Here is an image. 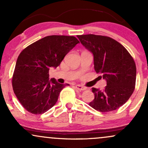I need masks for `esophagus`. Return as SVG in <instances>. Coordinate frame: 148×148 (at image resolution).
<instances>
[{"mask_svg":"<svg viewBox=\"0 0 148 148\" xmlns=\"http://www.w3.org/2000/svg\"><path fill=\"white\" fill-rule=\"evenodd\" d=\"M74 87H75L76 89L79 90H85L86 89V88L84 87V86H81V85H76V86H74Z\"/></svg>","mask_w":148,"mask_h":148,"instance_id":"34e87169","label":"esophagus"}]
</instances>
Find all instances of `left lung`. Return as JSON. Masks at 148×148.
Here are the masks:
<instances>
[{"mask_svg":"<svg viewBox=\"0 0 148 148\" xmlns=\"http://www.w3.org/2000/svg\"><path fill=\"white\" fill-rule=\"evenodd\" d=\"M77 37L92 53L95 70L106 81L103 90L92 88L95 99L89 105L103 113L118 109L135 88L136 67L133 58L121 44L109 37L89 34Z\"/></svg>","mask_w":148,"mask_h":148,"instance_id":"obj_1","label":"left lung"}]
</instances>
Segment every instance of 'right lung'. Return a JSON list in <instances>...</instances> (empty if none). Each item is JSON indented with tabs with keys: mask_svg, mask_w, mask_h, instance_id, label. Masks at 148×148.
<instances>
[{
	"mask_svg": "<svg viewBox=\"0 0 148 148\" xmlns=\"http://www.w3.org/2000/svg\"><path fill=\"white\" fill-rule=\"evenodd\" d=\"M79 43L74 36L50 35L21 52L12 76V88L26 111L42 114L56 104L60 91L69 84L49 79V69L60 65L64 56Z\"/></svg>",
	"mask_w": 148,
	"mask_h": 148,
	"instance_id": "1",
	"label": "right lung"
}]
</instances>
